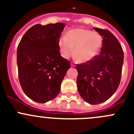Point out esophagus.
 Masks as SVG:
<instances>
[{
  "mask_svg": "<svg viewBox=\"0 0 134 134\" xmlns=\"http://www.w3.org/2000/svg\"><path fill=\"white\" fill-rule=\"evenodd\" d=\"M71 67H75V65L72 64V63H71Z\"/></svg>",
  "mask_w": 134,
  "mask_h": 134,
  "instance_id": "esophagus-1",
  "label": "esophagus"
}]
</instances>
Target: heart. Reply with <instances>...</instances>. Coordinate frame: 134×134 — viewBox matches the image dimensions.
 <instances>
[{
	"label": "heart",
	"mask_w": 134,
	"mask_h": 134,
	"mask_svg": "<svg viewBox=\"0 0 134 134\" xmlns=\"http://www.w3.org/2000/svg\"><path fill=\"white\" fill-rule=\"evenodd\" d=\"M102 43V37L97 32L84 28H76L68 31L64 38L59 40L61 55L68 58L73 53L80 62L91 60L98 54Z\"/></svg>",
	"instance_id": "obj_1"
}]
</instances>
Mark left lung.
I'll return each instance as SVG.
<instances>
[{"label": "left lung", "mask_w": 134, "mask_h": 134, "mask_svg": "<svg viewBox=\"0 0 134 134\" xmlns=\"http://www.w3.org/2000/svg\"><path fill=\"white\" fill-rule=\"evenodd\" d=\"M103 37L100 53L91 60L77 64V87L80 95L90 104L109 99L121 82L124 52L115 36L108 30L93 28Z\"/></svg>", "instance_id": "8db88e82"}]
</instances>
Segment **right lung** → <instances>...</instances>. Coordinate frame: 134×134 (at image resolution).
<instances>
[{"label":"right lung","instance_id":"right-lung-1","mask_svg":"<svg viewBox=\"0 0 134 134\" xmlns=\"http://www.w3.org/2000/svg\"><path fill=\"white\" fill-rule=\"evenodd\" d=\"M65 24L31 27L23 36L17 51L20 84L27 97L44 103L58 96L61 83L71 67L60 55L58 42Z\"/></svg>","mask_w":134,"mask_h":134}]
</instances>
